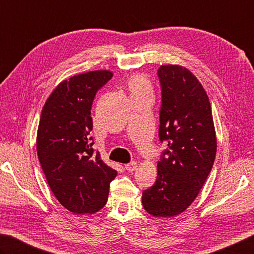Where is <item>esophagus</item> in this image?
Listing matches in <instances>:
<instances>
[{
    "mask_svg": "<svg viewBox=\"0 0 254 254\" xmlns=\"http://www.w3.org/2000/svg\"><path fill=\"white\" fill-rule=\"evenodd\" d=\"M125 168H126V170L128 172H132V171H135L138 168V164H137V162H135V161L130 162V164H127L125 166Z\"/></svg>",
    "mask_w": 254,
    "mask_h": 254,
    "instance_id": "esophagus-1",
    "label": "esophagus"
}]
</instances>
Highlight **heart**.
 <instances>
[{
  "label": "heart",
  "mask_w": 254,
  "mask_h": 254,
  "mask_svg": "<svg viewBox=\"0 0 254 254\" xmlns=\"http://www.w3.org/2000/svg\"><path fill=\"white\" fill-rule=\"evenodd\" d=\"M128 86L129 88H130L132 94H143V93L151 94V90H152L150 80L148 79L147 76L143 74L132 75L130 79L128 80Z\"/></svg>",
  "instance_id": "obj_1"
}]
</instances>
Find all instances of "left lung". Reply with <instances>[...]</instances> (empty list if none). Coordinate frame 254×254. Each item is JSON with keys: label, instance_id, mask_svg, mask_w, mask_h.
Instances as JSON below:
<instances>
[{"label": "left lung", "instance_id": "obj_1", "mask_svg": "<svg viewBox=\"0 0 254 254\" xmlns=\"http://www.w3.org/2000/svg\"><path fill=\"white\" fill-rule=\"evenodd\" d=\"M159 138L168 145L157 164L155 185L142 192V205L157 218L183 213L212 169L217 135L203 86L181 65H161Z\"/></svg>", "mask_w": 254, "mask_h": 254}]
</instances>
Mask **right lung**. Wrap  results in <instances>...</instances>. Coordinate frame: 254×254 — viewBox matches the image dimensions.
Returning <instances> with one entry per match:
<instances>
[{
    "label": "right lung",
    "mask_w": 254,
    "mask_h": 254,
    "mask_svg": "<svg viewBox=\"0 0 254 254\" xmlns=\"http://www.w3.org/2000/svg\"><path fill=\"white\" fill-rule=\"evenodd\" d=\"M107 69L71 76L56 86L42 109L37 157L52 192L75 214H93L107 202L117 171L92 148L93 100L113 77Z\"/></svg>",
    "instance_id": "obj_1"
}]
</instances>
